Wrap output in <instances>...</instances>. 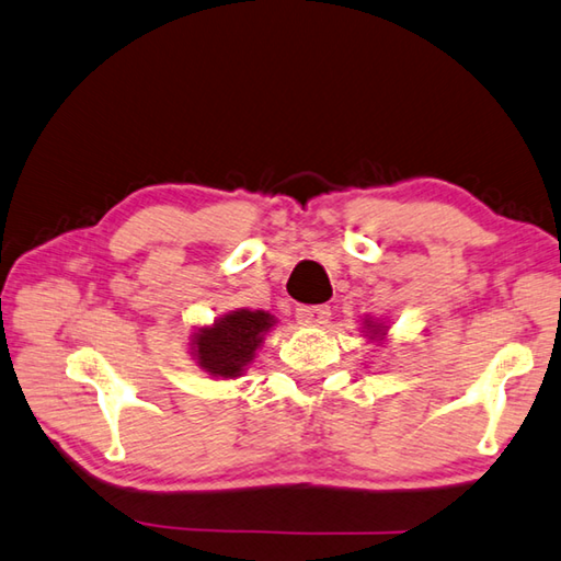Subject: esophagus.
Segmentation results:
<instances>
[{"mask_svg": "<svg viewBox=\"0 0 561 561\" xmlns=\"http://www.w3.org/2000/svg\"><path fill=\"white\" fill-rule=\"evenodd\" d=\"M327 314H330V305H300L298 308V320L302 324L322 322Z\"/></svg>", "mask_w": 561, "mask_h": 561, "instance_id": "34e87169", "label": "esophagus"}]
</instances>
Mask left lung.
Masks as SVG:
<instances>
[{"mask_svg":"<svg viewBox=\"0 0 561 561\" xmlns=\"http://www.w3.org/2000/svg\"><path fill=\"white\" fill-rule=\"evenodd\" d=\"M374 334H378V330H376V332H374Z\"/></svg>","mask_w":561,"mask_h":561,"instance_id":"left-lung-1","label":"left lung"}]
</instances>
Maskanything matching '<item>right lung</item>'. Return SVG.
Instances as JSON below:
<instances>
[{
    "instance_id": "add662e5",
    "label": "right lung",
    "mask_w": 561,
    "mask_h": 561,
    "mask_svg": "<svg viewBox=\"0 0 561 561\" xmlns=\"http://www.w3.org/2000/svg\"><path fill=\"white\" fill-rule=\"evenodd\" d=\"M271 324L273 317L263 310H239L225 314L213 327H205L195 334L193 344L197 364L213 376H241Z\"/></svg>"
}]
</instances>
